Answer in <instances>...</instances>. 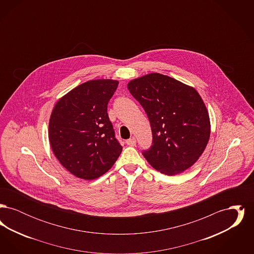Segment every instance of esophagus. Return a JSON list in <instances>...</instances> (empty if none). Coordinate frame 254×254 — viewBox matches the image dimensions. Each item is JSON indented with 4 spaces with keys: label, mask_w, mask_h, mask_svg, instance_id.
Listing matches in <instances>:
<instances>
[{
    "label": "esophagus",
    "mask_w": 254,
    "mask_h": 254,
    "mask_svg": "<svg viewBox=\"0 0 254 254\" xmlns=\"http://www.w3.org/2000/svg\"><path fill=\"white\" fill-rule=\"evenodd\" d=\"M126 143H127V145H129V146H134V145H136V140H135L134 137H132V138L127 140Z\"/></svg>",
    "instance_id": "esophagus-1"
}]
</instances>
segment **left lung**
Returning a JSON list of instances; mask_svg holds the SVG:
<instances>
[{"label": "left lung", "instance_id": "8db88e82", "mask_svg": "<svg viewBox=\"0 0 254 254\" xmlns=\"http://www.w3.org/2000/svg\"><path fill=\"white\" fill-rule=\"evenodd\" d=\"M127 88L150 123L152 145L143 151L146 161L167 175L190 168L210 136L208 112L196 89L160 73L131 80Z\"/></svg>", "mask_w": 254, "mask_h": 254}]
</instances>
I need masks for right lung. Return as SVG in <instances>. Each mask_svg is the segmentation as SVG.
<instances>
[{"label":"right lung","instance_id":"obj_1","mask_svg":"<svg viewBox=\"0 0 254 254\" xmlns=\"http://www.w3.org/2000/svg\"><path fill=\"white\" fill-rule=\"evenodd\" d=\"M119 82L87 81L56 103L49 125V142L61 165L84 180H93L111 169L122 145L108 114V104Z\"/></svg>","mask_w":254,"mask_h":254}]
</instances>
